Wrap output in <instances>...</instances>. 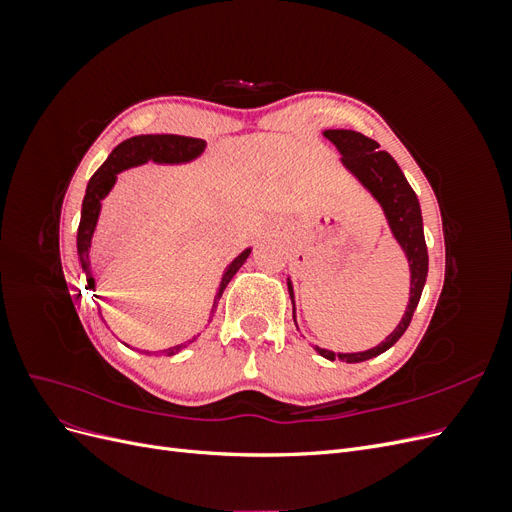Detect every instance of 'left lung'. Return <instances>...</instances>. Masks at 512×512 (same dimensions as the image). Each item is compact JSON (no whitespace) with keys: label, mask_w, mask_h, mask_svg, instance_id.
Instances as JSON below:
<instances>
[{"label":"left lung","mask_w":512,"mask_h":512,"mask_svg":"<svg viewBox=\"0 0 512 512\" xmlns=\"http://www.w3.org/2000/svg\"><path fill=\"white\" fill-rule=\"evenodd\" d=\"M324 136L342 153V162L350 173L359 179L365 188L374 194V198L382 205L386 220L393 230L401 250L406 252L410 262V303L406 307V314L397 324V329L384 339L376 348L365 352H352V354H335L331 350H324L316 346V352L322 354L324 359L335 361L342 359L346 363H361L367 359L389 350L397 339L406 333L410 327V320L414 316V309L421 301V292L427 280L429 258H427V245L423 235V218H421V205L410 183L406 181L397 162L386 151H380L378 143L371 138L363 136L361 132L352 130H327ZM288 292L294 307V294L288 282Z\"/></svg>","instance_id":"8db88e82"}]
</instances>
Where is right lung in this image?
<instances>
[{"instance_id": "1", "label": "right lung", "mask_w": 512, "mask_h": 512, "mask_svg": "<svg viewBox=\"0 0 512 512\" xmlns=\"http://www.w3.org/2000/svg\"><path fill=\"white\" fill-rule=\"evenodd\" d=\"M203 149H205V141H200V138H190V136H177V134L132 136V138H128V141H123L121 145H117L113 149L111 156L106 158V162L96 170L94 177H91L89 183H87V192H85L83 209H81V224H79V232H76V250H79L81 265H83V271L87 275V286L91 290H94V277H91V273H89L91 237H94V230H96L102 198L108 192H111L113 183L117 179V173H121V170H126V168L138 166V164H145L149 160L151 162H160V164L190 162L196 156H200V153H203ZM247 256H250V250L241 252L226 267V271L222 275V282H220V290H218V294H215L213 312H215V307H218V301L222 297L224 288L232 280V275H235L241 269V265L247 260ZM96 297H98V294H96ZM183 348H185V344H179V346H173V348H168V350H162L160 354L173 356V354H177Z\"/></svg>"}]
</instances>
